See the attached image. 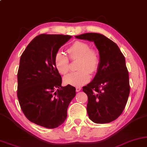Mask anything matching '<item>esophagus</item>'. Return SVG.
Segmentation results:
<instances>
[{
  "instance_id": "34e87169",
  "label": "esophagus",
  "mask_w": 147,
  "mask_h": 147,
  "mask_svg": "<svg viewBox=\"0 0 147 147\" xmlns=\"http://www.w3.org/2000/svg\"><path fill=\"white\" fill-rule=\"evenodd\" d=\"M81 90V87H76V91L79 92Z\"/></svg>"
}]
</instances>
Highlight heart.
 <instances>
[{
	"mask_svg": "<svg viewBox=\"0 0 147 147\" xmlns=\"http://www.w3.org/2000/svg\"><path fill=\"white\" fill-rule=\"evenodd\" d=\"M68 57L72 61L78 60L77 72H71L66 76L64 81L66 84L72 86H81L90 80L91 74L95 73L100 64V56L96 49L90 48L85 42L76 41L67 49ZM54 66L60 75H65L70 69L68 58L61 52L55 54Z\"/></svg>",
	"mask_w": 147,
	"mask_h": 147,
	"instance_id": "b5f03b06",
	"label": "heart"
}]
</instances>
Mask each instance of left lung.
Wrapping results in <instances>:
<instances>
[{
	"mask_svg": "<svg viewBox=\"0 0 147 147\" xmlns=\"http://www.w3.org/2000/svg\"><path fill=\"white\" fill-rule=\"evenodd\" d=\"M75 37L93 42L100 56L96 75L83 87L88 97L89 118L97 124L112 122L122 114L130 93L124 56L116 43L102 34L87 33Z\"/></svg>",
	"mask_w": 147,
	"mask_h": 147,
	"instance_id": "1",
	"label": "left lung"
}]
</instances>
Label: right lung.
<instances>
[{"label":"right lung","instance_id":"right-lung-1","mask_svg":"<svg viewBox=\"0 0 147 147\" xmlns=\"http://www.w3.org/2000/svg\"><path fill=\"white\" fill-rule=\"evenodd\" d=\"M70 38L40 34L21 56L17 72L19 105L30 122L44 128H57L64 122L68 105L76 95L73 86L62 87V77L54 62L59 48Z\"/></svg>","mask_w":147,"mask_h":147}]
</instances>
